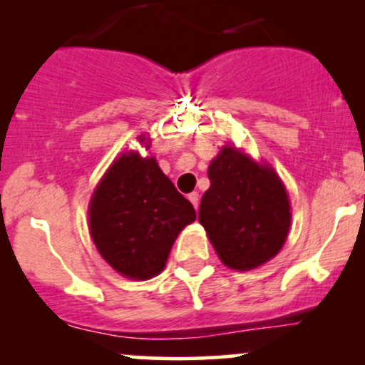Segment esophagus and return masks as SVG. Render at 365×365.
Masks as SVG:
<instances>
[{
    "label": "esophagus",
    "mask_w": 365,
    "mask_h": 365,
    "mask_svg": "<svg viewBox=\"0 0 365 365\" xmlns=\"http://www.w3.org/2000/svg\"><path fill=\"white\" fill-rule=\"evenodd\" d=\"M188 200H190L192 206L197 209V206H199V194H197V192H192V194H188Z\"/></svg>",
    "instance_id": "esophagus-1"
}]
</instances>
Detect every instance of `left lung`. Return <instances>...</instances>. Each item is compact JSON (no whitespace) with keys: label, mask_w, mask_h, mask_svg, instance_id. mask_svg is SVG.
Masks as SVG:
<instances>
[{"label":"left lung","mask_w":365,"mask_h":365,"mask_svg":"<svg viewBox=\"0 0 365 365\" xmlns=\"http://www.w3.org/2000/svg\"><path fill=\"white\" fill-rule=\"evenodd\" d=\"M211 187L199 221L225 266L249 271L279 252L290 230V202L273 168L225 145L209 165Z\"/></svg>","instance_id":"left-lung-1"}]
</instances>
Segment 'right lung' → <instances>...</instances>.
I'll return each mask as SVG.
<instances>
[{
	"instance_id": "obj_1",
	"label": "right lung",
	"mask_w": 365,
	"mask_h": 365,
	"mask_svg": "<svg viewBox=\"0 0 365 365\" xmlns=\"http://www.w3.org/2000/svg\"><path fill=\"white\" fill-rule=\"evenodd\" d=\"M192 221L194 206L156 159L133 150L113 161L89 204L91 237L99 254L132 279L161 273L178 233Z\"/></svg>"
}]
</instances>
